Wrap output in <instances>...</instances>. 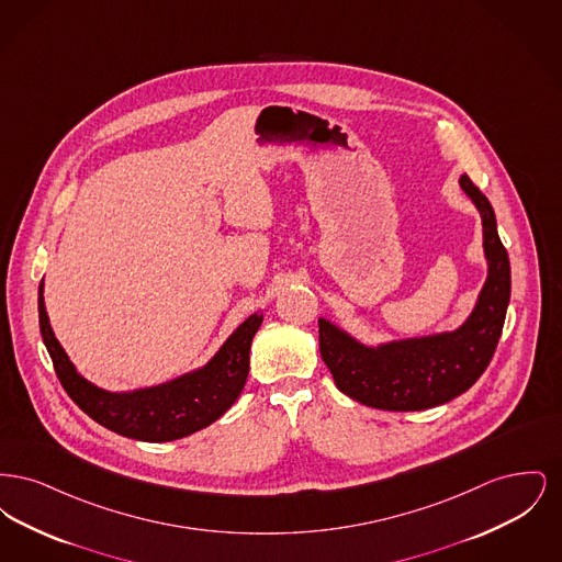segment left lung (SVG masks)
I'll use <instances>...</instances> for the list:
<instances>
[{
  "label": "left lung",
  "instance_id": "8db88e82",
  "mask_svg": "<svg viewBox=\"0 0 562 562\" xmlns=\"http://www.w3.org/2000/svg\"><path fill=\"white\" fill-rule=\"evenodd\" d=\"M459 188L482 221L486 278L468 318L451 330L364 344L321 318V353L339 392L381 411H424L470 390L488 367L509 303V259L491 202L468 175Z\"/></svg>",
  "mask_w": 562,
  "mask_h": 562
}]
</instances>
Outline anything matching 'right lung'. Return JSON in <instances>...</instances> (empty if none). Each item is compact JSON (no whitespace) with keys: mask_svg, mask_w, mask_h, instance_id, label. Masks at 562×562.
<instances>
[{"mask_svg":"<svg viewBox=\"0 0 562 562\" xmlns=\"http://www.w3.org/2000/svg\"><path fill=\"white\" fill-rule=\"evenodd\" d=\"M37 310L44 346L71 401L103 428L143 442L179 440L223 417L240 398L250 367V344L263 322L261 312L248 316L209 362L189 373L149 387L111 392L88 381L58 344L46 312L44 280Z\"/></svg>","mask_w":562,"mask_h":562,"instance_id":"add662e5","label":"right lung"}]
</instances>
